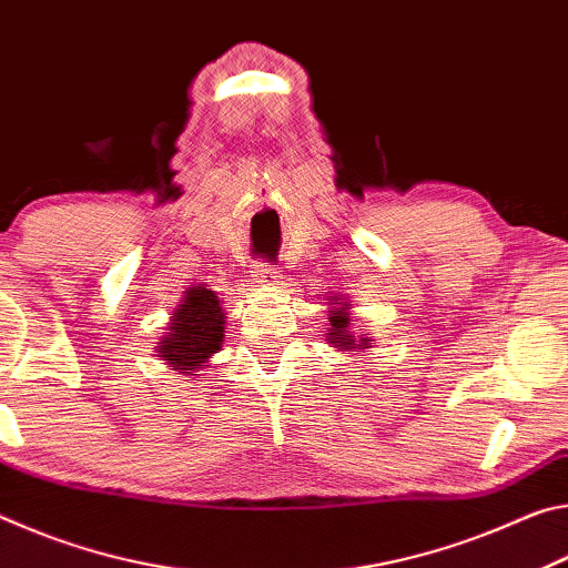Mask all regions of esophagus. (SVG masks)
Returning a JSON list of instances; mask_svg holds the SVG:
<instances>
[{"label": "esophagus", "mask_w": 568, "mask_h": 568, "mask_svg": "<svg viewBox=\"0 0 568 568\" xmlns=\"http://www.w3.org/2000/svg\"><path fill=\"white\" fill-rule=\"evenodd\" d=\"M253 277L261 285H277V283H281V271H277V267H273L271 263H255Z\"/></svg>", "instance_id": "34e87169"}]
</instances>
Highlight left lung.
Here are the masks:
<instances>
[{
	"mask_svg": "<svg viewBox=\"0 0 568 568\" xmlns=\"http://www.w3.org/2000/svg\"><path fill=\"white\" fill-rule=\"evenodd\" d=\"M328 321H331V328L325 333V341H328L333 348L338 351H365V348H373V338L371 333H363V335H355L351 331V303L338 301V295H331L328 297Z\"/></svg>",
	"mask_w": 568,
	"mask_h": 568,
	"instance_id": "obj_1",
	"label": "left lung"
}]
</instances>
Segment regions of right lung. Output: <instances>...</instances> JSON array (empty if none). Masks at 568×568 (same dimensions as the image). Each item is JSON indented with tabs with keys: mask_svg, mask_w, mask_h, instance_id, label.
<instances>
[{
	"mask_svg": "<svg viewBox=\"0 0 568 568\" xmlns=\"http://www.w3.org/2000/svg\"><path fill=\"white\" fill-rule=\"evenodd\" d=\"M225 311L207 285H192L170 315L168 335L155 345L160 361L182 376H200V368L223 348Z\"/></svg>",
	"mask_w": 568,
	"mask_h": 568,
	"instance_id": "right-lung-1",
	"label": "right lung"
}]
</instances>
